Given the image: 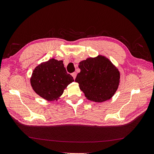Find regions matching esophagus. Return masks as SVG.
Wrapping results in <instances>:
<instances>
[{"mask_svg":"<svg viewBox=\"0 0 154 154\" xmlns=\"http://www.w3.org/2000/svg\"><path fill=\"white\" fill-rule=\"evenodd\" d=\"M76 72H72V74H71V75H72V76L73 77V78L74 79H75L76 78Z\"/></svg>","mask_w":154,"mask_h":154,"instance_id":"34e87169","label":"esophagus"}]
</instances>
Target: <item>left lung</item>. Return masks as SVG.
Listing matches in <instances>:
<instances>
[{
    "mask_svg": "<svg viewBox=\"0 0 154 154\" xmlns=\"http://www.w3.org/2000/svg\"><path fill=\"white\" fill-rule=\"evenodd\" d=\"M80 72L75 82L87 99L95 102L110 100L117 91L120 73L110 60L103 56L88 58L79 63Z\"/></svg>",
    "mask_w": 154,
    "mask_h": 154,
    "instance_id": "8db88e82",
    "label": "left lung"
}]
</instances>
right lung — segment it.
Wrapping results in <instances>:
<instances>
[{
  "label": "right lung",
  "instance_id": "1",
  "mask_svg": "<svg viewBox=\"0 0 154 154\" xmlns=\"http://www.w3.org/2000/svg\"><path fill=\"white\" fill-rule=\"evenodd\" d=\"M30 80L37 94L48 101H57L74 79L67 72L62 60L52 58L36 67Z\"/></svg>",
  "mask_w": 154,
  "mask_h": 154
}]
</instances>
